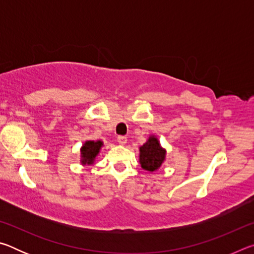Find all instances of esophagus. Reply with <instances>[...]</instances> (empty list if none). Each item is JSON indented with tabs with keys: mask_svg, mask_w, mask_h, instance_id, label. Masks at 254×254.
Wrapping results in <instances>:
<instances>
[{
	"mask_svg": "<svg viewBox=\"0 0 254 254\" xmlns=\"http://www.w3.org/2000/svg\"><path fill=\"white\" fill-rule=\"evenodd\" d=\"M127 141V136H124V135H119V136H118V142H119L120 144H122V145L126 144Z\"/></svg>",
	"mask_w": 254,
	"mask_h": 254,
	"instance_id": "obj_1",
	"label": "esophagus"
}]
</instances>
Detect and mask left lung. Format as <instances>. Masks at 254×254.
I'll return each instance as SVG.
<instances>
[{
    "mask_svg": "<svg viewBox=\"0 0 254 254\" xmlns=\"http://www.w3.org/2000/svg\"><path fill=\"white\" fill-rule=\"evenodd\" d=\"M166 150L161 148L156 136H150L142 147H140V163L144 170L154 171L160 168L165 160Z\"/></svg>",
    "mask_w": 254,
    "mask_h": 254,
    "instance_id": "left-lung-1",
    "label": "left lung"
}]
</instances>
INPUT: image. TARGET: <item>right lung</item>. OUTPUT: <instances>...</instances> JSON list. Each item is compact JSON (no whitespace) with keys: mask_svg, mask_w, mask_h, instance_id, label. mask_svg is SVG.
<instances>
[{"mask_svg":"<svg viewBox=\"0 0 254 254\" xmlns=\"http://www.w3.org/2000/svg\"><path fill=\"white\" fill-rule=\"evenodd\" d=\"M103 145L102 141H86L85 144L81 148V163L83 165H92L94 159L100 152V149Z\"/></svg>","mask_w":254,"mask_h":254,"instance_id":"obj_1","label":"right lung"}]
</instances>
